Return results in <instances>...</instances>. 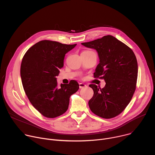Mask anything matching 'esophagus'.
<instances>
[{
  "label": "esophagus",
  "instance_id": "obj_1",
  "mask_svg": "<svg viewBox=\"0 0 155 155\" xmlns=\"http://www.w3.org/2000/svg\"><path fill=\"white\" fill-rule=\"evenodd\" d=\"M86 86V85L85 84L83 83H79V87L80 88H83V87H84Z\"/></svg>",
  "mask_w": 155,
  "mask_h": 155
}]
</instances>
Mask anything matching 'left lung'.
I'll use <instances>...</instances> for the list:
<instances>
[{
    "label": "left lung",
    "mask_w": 155,
    "mask_h": 155,
    "mask_svg": "<svg viewBox=\"0 0 155 155\" xmlns=\"http://www.w3.org/2000/svg\"><path fill=\"white\" fill-rule=\"evenodd\" d=\"M81 44L97 51L100 62L94 77L106 83L103 88L89 85L94 91L89 107L101 118H114L126 108L135 92L138 74L136 55L124 43L110 35Z\"/></svg>",
    "instance_id": "obj_1"
}]
</instances>
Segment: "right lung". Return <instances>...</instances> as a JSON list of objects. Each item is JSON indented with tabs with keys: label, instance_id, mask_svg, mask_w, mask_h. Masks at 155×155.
<instances>
[{
	"label": "right lung",
	"instance_id": "obj_1",
	"mask_svg": "<svg viewBox=\"0 0 155 155\" xmlns=\"http://www.w3.org/2000/svg\"><path fill=\"white\" fill-rule=\"evenodd\" d=\"M76 45L41 40L31 47L22 59L20 74L25 93L34 108L47 118L64 114L71 96L79 89L75 80L60 86L56 78L63 68L65 54Z\"/></svg>",
	"mask_w": 155,
	"mask_h": 155
}]
</instances>
